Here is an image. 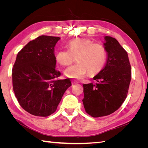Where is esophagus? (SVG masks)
<instances>
[{"mask_svg": "<svg viewBox=\"0 0 148 148\" xmlns=\"http://www.w3.org/2000/svg\"><path fill=\"white\" fill-rule=\"evenodd\" d=\"M71 83H72V84H75L78 83V82H76V81H72V82H71Z\"/></svg>", "mask_w": 148, "mask_h": 148, "instance_id": "34e87169", "label": "esophagus"}]
</instances>
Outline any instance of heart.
Wrapping results in <instances>:
<instances>
[{"mask_svg":"<svg viewBox=\"0 0 148 148\" xmlns=\"http://www.w3.org/2000/svg\"><path fill=\"white\" fill-rule=\"evenodd\" d=\"M68 51L60 50L56 53L57 63L67 66L73 63L77 57L78 63L65 71L67 77L81 79L88 73L95 75L104 68L107 61V51L100 43H95L90 39L78 38L66 44Z\"/></svg>","mask_w":148,"mask_h":148,"instance_id":"b5f03b06","label":"heart"}]
</instances>
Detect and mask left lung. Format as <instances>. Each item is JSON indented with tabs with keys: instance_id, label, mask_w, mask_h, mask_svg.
<instances>
[{
	"instance_id": "8db88e82",
	"label": "left lung",
	"mask_w": 148,
	"mask_h": 148,
	"mask_svg": "<svg viewBox=\"0 0 148 148\" xmlns=\"http://www.w3.org/2000/svg\"><path fill=\"white\" fill-rule=\"evenodd\" d=\"M106 64L93 78L95 83L84 84L83 101L85 111L93 117L114 113L126 99L132 78L127 51L117 40L106 36Z\"/></svg>"
}]
</instances>
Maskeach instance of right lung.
I'll return each mask as SVG.
<instances>
[{
    "label": "right lung",
    "mask_w": 148,
    "mask_h": 148,
    "mask_svg": "<svg viewBox=\"0 0 148 148\" xmlns=\"http://www.w3.org/2000/svg\"><path fill=\"white\" fill-rule=\"evenodd\" d=\"M59 37L41 36L18 53L12 69L15 95L25 110L38 117L54 113L67 88L69 79H59L54 47Z\"/></svg>",
    "instance_id": "right-lung-1"
}]
</instances>
